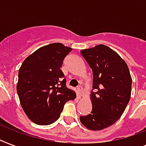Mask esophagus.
<instances>
[{
  "instance_id": "1",
  "label": "esophagus",
  "mask_w": 146,
  "mask_h": 146,
  "mask_svg": "<svg viewBox=\"0 0 146 146\" xmlns=\"http://www.w3.org/2000/svg\"><path fill=\"white\" fill-rule=\"evenodd\" d=\"M77 91H78V92H79V95H80V96H82V95H83V89H82V86H79L77 87Z\"/></svg>"
}]
</instances>
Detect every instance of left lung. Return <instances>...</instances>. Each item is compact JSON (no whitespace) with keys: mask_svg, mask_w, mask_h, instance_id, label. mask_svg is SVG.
I'll list each match as a JSON object with an SVG mask.
<instances>
[{"mask_svg":"<svg viewBox=\"0 0 146 146\" xmlns=\"http://www.w3.org/2000/svg\"><path fill=\"white\" fill-rule=\"evenodd\" d=\"M81 54L92 70L90 99L92 109L80 122L90 130H102L113 124L124 112L131 96L132 78L124 60L104 44L83 49Z\"/></svg>","mask_w":146,"mask_h":146,"instance_id":"left-lung-1","label":"left lung"}]
</instances>
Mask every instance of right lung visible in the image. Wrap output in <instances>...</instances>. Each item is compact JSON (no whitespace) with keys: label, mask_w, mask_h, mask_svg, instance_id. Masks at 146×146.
I'll return each instance as SVG.
<instances>
[{"label":"right lung","mask_w":146,"mask_h":146,"mask_svg":"<svg viewBox=\"0 0 146 146\" xmlns=\"http://www.w3.org/2000/svg\"><path fill=\"white\" fill-rule=\"evenodd\" d=\"M72 50L61 43L41 47L26 57L19 70L17 94L22 108L33 123L49 125L60 117L64 104L76 92L66 86L60 70Z\"/></svg>","instance_id":"right-lung-1"}]
</instances>
